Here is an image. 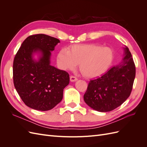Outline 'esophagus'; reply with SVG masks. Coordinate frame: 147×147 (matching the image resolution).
<instances>
[{
	"instance_id": "34e87169",
	"label": "esophagus",
	"mask_w": 147,
	"mask_h": 147,
	"mask_svg": "<svg viewBox=\"0 0 147 147\" xmlns=\"http://www.w3.org/2000/svg\"><path fill=\"white\" fill-rule=\"evenodd\" d=\"M77 80H78V78L77 77H74V76H70V82H72L77 81Z\"/></svg>"
}]
</instances>
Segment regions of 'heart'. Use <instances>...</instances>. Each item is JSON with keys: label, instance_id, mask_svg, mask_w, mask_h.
Instances as JSON below:
<instances>
[{"label": "heart", "instance_id": "1", "mask_svg": "<svg viewBox=\"0 0 147 147\" xmlns=\"http://www.w3.org/2000/svg\"><path fill=\"white\" fill-rule=\"evenodd\" d=\"M114 52L112 48L96 44L74 45L69 50L63 48L57 56V63L64 70L79 69L87 78H95L104 74L112 65Z\"/></svg>", "mask_w": 147, "mask_h": 147}]
</instances>
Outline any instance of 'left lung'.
<instances>
[{"label": "left lung", "instance_id": "8db88e82", "mask_svg": "<svg viewBox=\"0 0 147 147\" xmlns=\"http://www.w3.org/2000/svg\"><path fill=\"white\" fill-rule=\"evenodd\" d=\"M123 50L121 63L89 83L83 99L91 109L100 112H110L129 97L136 77V66L128 48L125 47Z\"/></svg>", "mask_w": 147, "mask_h": 147}]
</instances>
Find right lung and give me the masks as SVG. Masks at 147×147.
<instances>
[{"label":"right lung","instance_id":"obj_1","mask_svg":"<svg viewBox=\"0 0 147 147\" xmlns=\"http://www.w3.org/2000/svg\"><path fill=\"white\" fill-rule=\"evenodd\" d=\"M59 42V39L45 34L30 35L15 55L13 83L22 100L31 109L50 110L63 99L69 75L50 65L51 52ZM35 54L38 60L33 58Z\"/></svg>","mask_w":147,"mask_h":147}]
</instances>
